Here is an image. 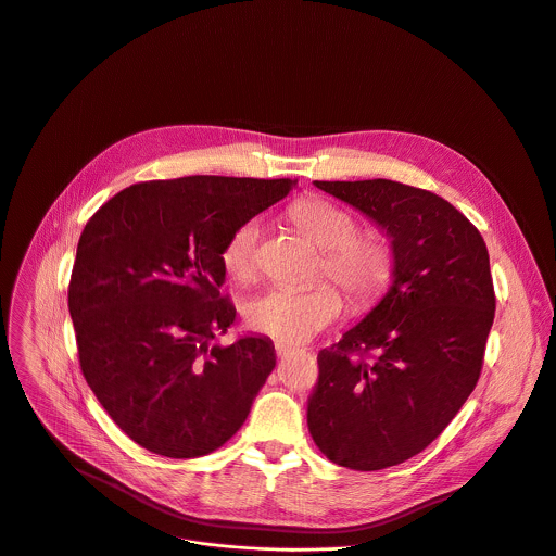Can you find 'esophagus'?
Here are the masks:
<instances>
[{
  "instance_id": "obj_1",
  "label": "esophagus",
  "mask_w": 556,
  "mask_h": 556,
  "mask_svg": "<svg viewBox=\"0 0 556 556\" xmlns=\"http://www.w3.org/2000/svg\"><path fill=\"white\" fill-rule=\"evenodd\" d=\"M275 349H277V355H279V357H286L288 353L294 351V346H292V344H286V342H277Z\"/></svg>"
}]
</instances>
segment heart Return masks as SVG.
<instances>
[{
  "instance_id": "heart-1",
  "label": "heart",
  "mask_w": 556,
  "mask_h": 556,
  "mask_svg": "<svg viewBox=\"0 0 556 556\" xmlns=\"http://www.w3.org/2000/svg\"><path fill=\"white\" fill-rule=\"evenodd\" d=\"M292 223L323 251L320 275L333 279L349 299L366 307L376 303L393 283L397 251L380 229L357 231L351 212L325 199H305L292 205ZM260 220H247L227 238L220 262L225 273L249 283L260 273ZM344 312V299L331 283L312 288H270L247 305V323L279 342L296 344L333 325Z\"/></svg>"
}]
</instances>
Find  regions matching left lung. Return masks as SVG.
Masks as SVG:
<instances>
[{
  "label": "left lung",
  "mask_w": 556,
  "mask_h": 556,
  "mask_svg": "<svg viewBox=\"0 0 556 556\" xmlns=\"http://www.w3.org/2000/svg\"><path fill=\"white\" fill-rule=\"evenodd\" d=\"M395 244L389 292L318 351L307 428L336 465L378 471L424 452L478 384L495 316L489 251L445 199L410 185L314 180Z\"/></svg>",
  "instance_id": "obj_1"
}]
</instances>
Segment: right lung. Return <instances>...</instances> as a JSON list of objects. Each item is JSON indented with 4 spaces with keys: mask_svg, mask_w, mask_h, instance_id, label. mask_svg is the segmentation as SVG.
<instances>
[{
    "mask_svg": "<svg viewBox=\"0 0 556 556\" xmlns=\"http://www.w3.org/2000/svg\"><path fill=\"white\" fill-rule=\"evenodd\" d=\"M290 178L146 180L85 225L70 281L80 368L109 417L167 458L223 447L275 368L273 340L212 346L236 320L220 251L236 227L294 188Z\"/></svg>",
    "mask_w": 556,
    "mask_h": 556,
    "instance_id": "1",
    "label": "right lung"
}]
</instances>
